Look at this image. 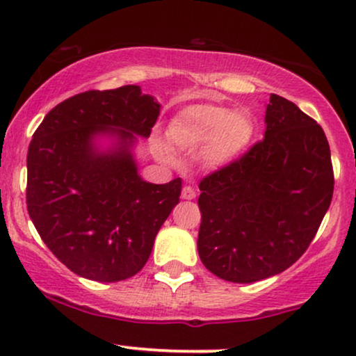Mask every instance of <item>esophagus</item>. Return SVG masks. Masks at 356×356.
Returning a JSON list of instances; mask_svg holds the SVG:
<instances>
[{
	"instance_id": "obj_1",
	"label": "esophagus",
	"mask_w": 356,
	"mask_h": 356,
	"mask_svg": "<svg viewBox=\"0 0 356 356\" xmlns=\"http://www.w3.org/2000/svg\"><path fill=\"white\" fill-rule=\"evenodd\" d=\"M195 195H197V192H195L194 187L186 186L182 189V199H187V201H191V199H194Z\"/></svg>"
}]
</instances>
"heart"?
Masks as SVG:
<instances>
[{
    "label": "heart",
    "instance_id": "obj_1",
    "mask_svg": "<svg viewBox=\"0 0 356 356\" xmlns=\"http://www.w3.org/2000/svg\"><path fill=\"white\" fill-rule=\"evenodd\" d=\"M254 130V120L244 110L229 112L222 105L199 104L182 108L167 134L181 149L204 145V157L209 164L226 165L248 149Z\"/></svg>",
    "mask_w": 356,
    "mask_h": 356
}]
</instances>
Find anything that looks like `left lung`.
Returning <instances> with one entry per match:
<instances>
[{"label": "left lung", "instance_id": "obj_1", "mask_svg": "<svg viewBox=\"0 0 356 356\" xmlns=\"http://www.w3.org/2000/svg\"><path fill=\"white\" fill-rule=\"evenodd\" d=\"M264 122L263 140L199 182V256L231 283L296 263L333 197L332 154L316 120L271 93Z\"/></svg>", "mask_w": 356, "mask_h": 356}]
</instances>
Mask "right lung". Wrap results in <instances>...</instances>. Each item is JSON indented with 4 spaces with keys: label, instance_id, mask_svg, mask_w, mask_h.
Segmentation results:
<instances>
[{
    "label": "right lung",
    "instance_id": "right-lung-1",
    "mask_svg": "<svg viewBox=\"0 0 356 356\" xmlns=\"http://www.w3.org/2000/svg\"><path fill=\"white\" fill-rule=\"evenodd\" d=\"M161 105L140 87L88 90L47 113L28 147L26 207L40 238L70 271L102 283L137 275L179 202L182 181H142L130 154ZM97 135L115 136L102 153Z\"/></svg>",
    "mask_w": 356,
    "mask_h": 356
}]
</instances>
